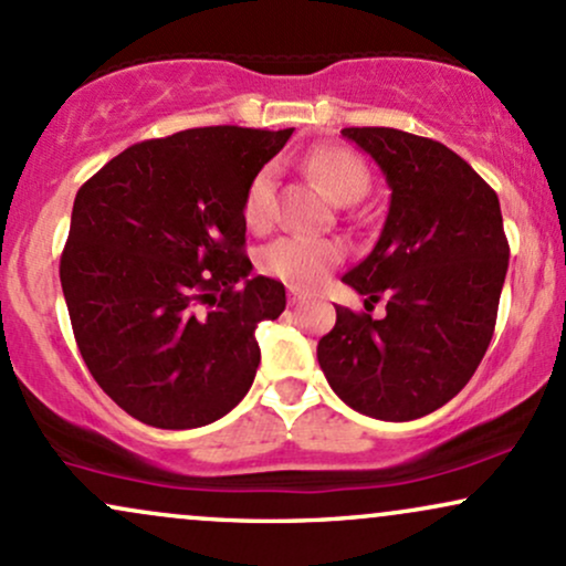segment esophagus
I'll list each match as a JSON object with an SVG mask.
<instances>
[{"label": "esophagus", "instance_id": "34e87169", "mask_svg": "<svg viewBox=\"0 0 566 566\" xmlns=\"http://www.w3.org/2000/svg\"><path fill=\"white\" fill-rule=\"evenodd\" d=\"M305 301V295L297 287H290V303H301Z\"/></svg>", "mask_w": 566, "mask_h": 566}]
</instances>
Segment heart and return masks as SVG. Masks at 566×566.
Masks as SVG:
<instances>
[{"mask_svg": "<svg viewBox=\"0 0 566 566\" xmlns=\"http://www.w3.org/2000/svg\"><path fill=\"white\" fill-rule=\"evenodd\" d=\"M303 167L314 175L327 193L340 205L365 197L369 188L367 165L346 146L311 148L303 157ZM274 167H261L247 184L242 216L247 226L263 229L274 218ZM343 261V244L324 237H279L261 250V269L265 274L282 279L292 287H316L329 271Z\"/></svg>", "mask_w": 566, "mask_h": 566, "instance_id": "heart-1", "label": "heart"}]
</instances>
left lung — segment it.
Segmentation results:
<instances>
[{
  "label": "left lung",
  "mask_w": 566,
  "mask_h": 566,
  "mask_svg": "<svg viewBox=\"0 0 566 566\" xmlns=\"http://www.w3.org/2000/svg\"><path fill=\"white\" fill-rule=\"evenodd\" d=\"M391 188L378 244L343 276L380 319L335 305L316 346L333 391L378 420L423 418L463 391L495 333L509 271L497 193L444 143L394 127H346Z\"/></svg>",
  "instance_id": "8db88e82"
}]
</instances>
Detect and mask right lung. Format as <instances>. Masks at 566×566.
I'll use <instances>...</instances> for the list:
<instances>
[{
  "label": "right lung",
  "mask_w": 566,
  "mask_h": 566,
  "mask_svg": "<svg viewBox=\"0 0 566 566\" xmlns=\"http://www.w3.org/2000/svg\"><path fill=\"white\" fill-rule=\"evenodd\" d=\"M292 129L193 127L135 143L76 191L61 287L97 386L154 428H199L255 380V327L287 305L250 276L247 184Z\"/></svg>",
  "instance_id": "right-lung-1"
}]
</instances>
